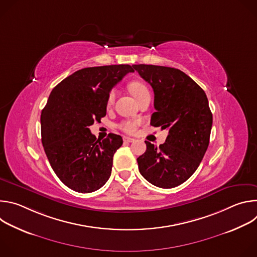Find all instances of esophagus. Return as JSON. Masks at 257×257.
<instances>
[{"mask_svg":"<svg viewBox=\"0 0 257 257\" xmlns=\"http://www.w3.org/2000/svg\"><path fill=\"white\" fill-rule=\"evenodd\" d=\"M123 140H124V142H127V143H130V142H134V141H135L134 138H131V137H128V136H124V137H123Z\"/></svg>","mask_w":257,"mask_h":257,"instance_id":"esophagus-1","label":"esophagus"}]
</instances>
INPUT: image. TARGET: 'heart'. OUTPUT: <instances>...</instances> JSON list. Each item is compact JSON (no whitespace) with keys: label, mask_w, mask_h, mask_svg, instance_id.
I'll return each instance as SVG.
<instances>
[{"label":"heart","mask_w":257,"mask_h":257,"mask_svg":"<svg viewBox=\"0 0 257 257\" xmlns=\"http://www.w3.org/2000/svg\"><path fill=\"white\" fill-rule=\"evenodd\" d=\"M128 88L130 90V92L133 94V96L138 101L145 96L151 95L148 86H146L143 82L138 81V80H134V81L130 82L128 85ZM115 94H116V92L114 89L109 91V93L107 95V104H111L113 102V100L115 98ZM139 124H140V121H138V120H124L118 124V128L126 133H134Z\"/></svg>","instance_id":"b5f03b06"}]
</instances>
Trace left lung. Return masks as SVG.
I'll return each instance as SVG.
<instances>
[{
    "label": "left lung",
    "instance_id": "left-lung-1",
    "mask_svg": "<svg viewBox=\"0 0 257 257\" xmlns=\"http://www.w3.org/2000/svg\"><path fill=\"white\" fill-rule=\"evenodd\" d=\"M155 92L156 112L151 125L167 129L166 142L149 141L137 159L140 174L153 185L173 188L197 170L208 148L212 114L204 90L179 69L132 65Z\"/></svg>",
    "mask_w": 257,
    "mask_h": 257
}]
</instances>
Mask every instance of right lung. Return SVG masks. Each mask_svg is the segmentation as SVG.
Masks as SVG:
<instances>
[{
	"mask_svg": "<svg viewBox=\"0 0 257 257\" xmlns=\"http://www.w3.org/2000/svg\"><path fill=\"white\" fill-rule=\"evenodd\" d=\"M129 72H134L130 65L84 68L49 96L41 116L44 150L58 178L72 190L93 192L111 176L123 139L114 133L96 139L88 127L105 116L109 91Z\"/></svg>",
	"mask_w": 257,
	"mask_h": 257,
	"instance_id": "obj_1",
	"label": "right lung"
}]
</instances>
